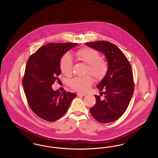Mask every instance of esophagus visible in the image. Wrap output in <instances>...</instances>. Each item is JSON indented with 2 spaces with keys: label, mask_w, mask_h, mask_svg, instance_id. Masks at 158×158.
<instances>
[{
  "label": "esophagus",
  "mask_w": 158,
  "mask_h": 158,
  "mask_svg": "<svg viewBox=\"0 0 158 158\" xmlns=\"http://www.w3.org/2000/svg\"><path fill=\"white\" fill-rule=\"evenodd\" d=\"M86 94H84V93H81V92H79L77 94V96H85Z\"/></svg>",
  "instance_id": "1"
}]
</instances>
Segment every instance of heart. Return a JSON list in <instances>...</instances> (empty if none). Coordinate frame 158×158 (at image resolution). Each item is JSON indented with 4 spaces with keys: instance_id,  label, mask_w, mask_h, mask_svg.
Wrapping results in <instances>:
<instances>
[{
    "instance_id": "obj_1",
    "label": "heart",
    "mask_w": 158,
    "mask_h": 158,
    "mask_svg": "<svg viewBox=\"0 0 158 158\" xmlns=\"http://www.w3.org/2000/svg\"><path fill=\"white\" fill-rule=\"evenodd\" d=\"M75 56L78 60L88 64L86 75L90 74L97 81H101L104 77L108 69L107 65L104 60L99 58L98 52L89 47H85L76 52ZM60 67L64 75L70 76L72 74V60L68 54L62 57ZM92 83V78L90 76H87L73 78L69 82V86L75 90L84 92L89 90Z\"/></svg>"
}]
</instances>
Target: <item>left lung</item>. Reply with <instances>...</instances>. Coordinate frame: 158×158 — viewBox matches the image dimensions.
<instances>
[{
    "instance_id": "left-lung-1",
    "label": "left lung",
    "mask_w": 158,
    "mask_h": 158,
    "mask_svg": "<svg viewBox=\"0 0 158 158\" xmlns=\"http://www.w3.org/2000/svg\"><path fill=\"white\" fill-rule=\"evenodd\" d=\"M90 48L104 54L108 70L97 86L104 98L95 95L96 104L90 109L92 117L98 122L108 123L118 120L125 113L134 92L131 65L120 49L105 41L86 43Z\"/></svg>"
}]
</instances>
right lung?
<instances>
[{
  "label": "right lung",
  "mask_w": 158,
  "mask_h": 158,
  "mask_svg": "<svg viewBox=\"0 0 158 158\" xmlns=\"http://www.w3.org/2000/svg\"><path fill=\"white\" fill-rule=\"evenodd\" d=\"M77 43H50L32 54L27 63L23 85L29 106L41 118L54 121L68 110L75 93L54 90L52 85L61 74L62 56Z\"/></svg>",
  "instance_id": "right-lung-1"
}]
</instances>
